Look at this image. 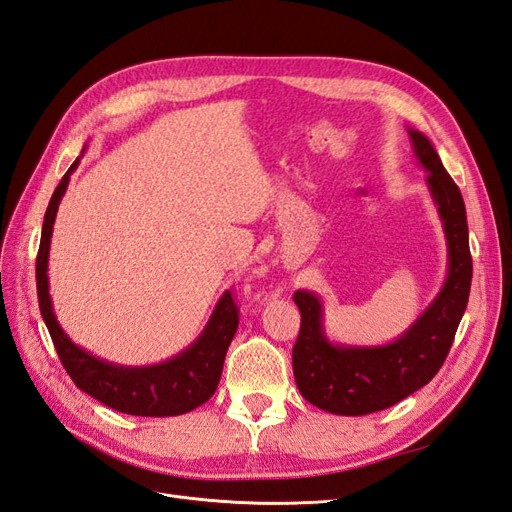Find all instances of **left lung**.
Returning <instances> with one entry per match:
<instances>
[{"mask_svg": "<svg viewBox=\"0 0 512 512\" xmlns=\"http://www.w3.org/2000/svg\"><path fill=\"white\" fill-rule=\"evenodd\" d=\"M414 156L427 170V188L438 207L448 247V275L438 297L393 344L354 348L331 344L322 329V303L314 292L297 290L299 337L292 348L294 380L316 408L363 416L395 406L438 374L466 312L472 284L466 205L429 138L408 130Z\"/></svg>", "mask_w": 512, "mask_h": 512, "instance_id": "left-lung-1", "label": "left lung"}]
</instances>
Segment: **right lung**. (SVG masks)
<instances>
[{
    "instance_id": "1",
    "label": "right lung",
    "mask_w": 512,
    "mask_h": 512,
    "mask_svg": "<svg viewBox=\"0 0 512 512\" xmlns=\"http://www.w3.org/2000/svg\"><path fill=\"white\" fill-rule=\"evenodd\" d=\"M79 166V158L68 168L55 188L51 203L44 213L40 250L36 258V286L38 303L46 329L51 333L61 365L70 374L81 391L102 401L104 406L134 416H177L185 414L215 393L220 384L224 356L239 327V307L232 301L230 290L222 294L207 322L205 331L196 342L170 361L149 367L115 365L76 346L59 327L49 294V247L57 207L66 194L72 170Z\"/></svg>"
}]
</instances>
